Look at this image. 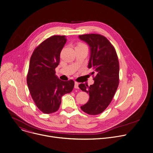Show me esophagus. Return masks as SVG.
Instances as JSON below:
<instances>
[{
  "label": "esophagus",
  "instance_id": "1",
  "mask_svg": "<svg viewBox=\"0 0 153 153\" xmlns=\"http://www.w3.org/2000/svg\"><path fill=\"white\" fill-rule=\"evenodd\" d=\"M74 88H76V89H78V88H79V83H78V82H75V83H74Z\"/></svg>",
  "mask_w": 153,
  "mask_h": 153
}]
</instances>
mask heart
<instances>
[{
  "mask_svg": "<svg viewBox=\"0 0 153 153\" xmlns=\"http://www.w3.org/2000/svg\"><path fill=\"white\" fill-rule=\"evenodd\" d=\"M77 46H86L83 43H79V44Z\"/></svg>",
  "mask_w": 153,
  "mask_h": 153,
  "instance_id": "obj_1",
  "label": "heart"
}]
</instances>
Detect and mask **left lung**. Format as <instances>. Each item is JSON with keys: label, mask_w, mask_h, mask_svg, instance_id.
<instances>
[{"label": "left lung", "mask_w": 153, "mask_h": 153, "mask_svg": "<svg viewBox=\"0 0 153 153\" xmlns=\"http://www.w3.org/2000/svg\"><path fill=\"white\" fill-rule=\"evenodd\" d=\"M79 37L90 47L88 68H92L94 83H80L79 87L89 94L90 99L80 106L90 115L102 113L113 100L119 83V62L116 50L106 37L99 34L79 35Z\"/></svg>", "instance_id": "8db88e82"}]
</instances>
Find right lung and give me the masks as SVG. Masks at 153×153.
Returning <instances> with one entry per match:
<instances>
[{"label":"right lung","instance_id":"1","mask_svg":"<svg viewBox=\"0 0 153 153\" xmlns=\"http://www.w3.org/2000/svg\"><path fill=\"white\" fill-rule=\"evenodd\" d=\"M66 42L65 36H52L40 43L30 58L28 87L34 103L44 114L57 111L62 97L70 93L74 86L73 80L63 81L55 74L60 52Z\"/></svg>","mask_w":153,"mask_h":153}]
</instances>
